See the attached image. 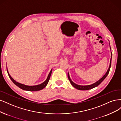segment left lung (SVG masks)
Instances as JSON below:
<instances>
[{"label":"left lung","mask_w":121,"mask_h":121,"mask_svg":"<svg viewBox=\"0 0 121 121\" xmlns=\"http://www.w3.org/2000/svg\"><path fill=\"white\" fill-rule=\"evenodd\" d=\"M110 49H111V47H110ZM111 55H112V53L111 52ZM111 61H112V56H111V61H110V66H109V68L108 69V70L107 71V72L106 73V74L103 76L102 78H101L98 80L97 81H96V82L93 83L91 85H78L75 84V83H74L71 80V79H70V77L69 76V73L68 72V79L69 80L71 84V85L72 86L75 87V88L78 89V90H81V91H86V90H89V89H91L97 86H98L99 84H100L101 83V82L106 78V77L107 76V75H108V74L109 73V71H110V68H111Z\"/></svg>","instance_id":"obj_1"}]
</instances>
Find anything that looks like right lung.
<instances>
[{"label":"right lung","instance_id":"right-lung-1","mask_svg":"<svg viewBox=\"0 0 121 121\" xmlns=\"http://www.w3.org/2000/svg\"><path fill=\"white\" fill-rule=\"evenodd\" d=\"M52 69H51V70L50 72L49 75L47 77V78L46 79V80L44 82H43L41 84H40L39 85H33V86H29V85H26L25 84H23L20 83H18L15 80H14L11 76L10 75L8 71V70H7V73H8L9 76L10 78V79L11 80L13 83L14 84H15L18 87H19L20 88L23 89V90H25V91H40L42 90V89H43L44 88H45L46 85H47L49 80L50 79V78L51 76V73H52Z\"/></svg>","mask_w":121,"mask_h":121}]
</instances>
